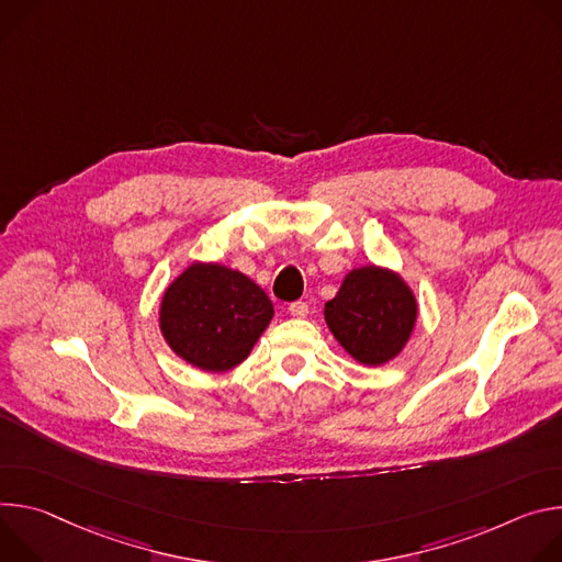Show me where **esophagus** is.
Instances as JSON below:
<instances>
[{
  "label": "esophagus",
  "instance_id": "esophagus-1",
  "mask_svg": "<svg viewBox=\"0 0 562 562\" xmlns=\"http://www.w3.org/2000/svg\"><path fill=\"white\" fill-rule=\"evenodd\" d=\"M288 313H290L292 317L303 319V317H307V303H305V301H294V303H290Z\"/></svg>",
  "mask_w": 562,
  "mask_h": 562
}]
</instances>
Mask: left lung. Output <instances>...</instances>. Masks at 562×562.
<instances>
[{
  "mask_svg": "<svg viewBox=\"0 0 562 562\" xmlns=\"http://www.w3.org/2000/svg\"><path fill=\"white\" fill-rule=\"evenodd\" d=\"M419 305L400 272L368 263L352 268L324 307L339 346L363 366H384L408 344Z\"/></svg>",
  "mask_w": 562,
  "mask_h": 562,
  "instance_id": "obj_1",
  "label": "left lung"
}]
</instances>
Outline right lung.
<instances>
[{
	"mask_svg": "<svg viewBox=\"0 0 562 562\" xmlns=\"http://www.w3.org/2000/svg\"><path fill=\"white\" fill-rule=\"evenodd\" d=\"M274 305L252 279L214 261L187 266L162 292L158 326L176 357L225 372L252 352Z\"/></svg>",
	"mask_w": 562,
	"mask_h": 562,
	"instance_id": "1",
	"label": "right lung"
}]
</instances>
